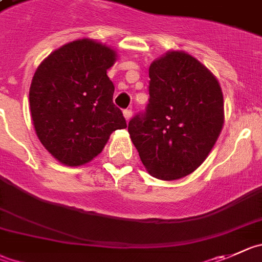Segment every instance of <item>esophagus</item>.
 <instances>
[{
  "label": "esophagus",
  "instance_id": "esophagus-1",
  "mask_svg": "<svg viewBox=\"0 0 262 262\" xmlns=\"http://www.w3.org/2000/svg\"><path fill=\"white\" fill-rule=\"evenodd\" d=\"M123 114H124V117H125L126 121H129V120H130V117H132V114H133V112H132L130 108H126V110H124Z\"/></svg>",
  "mask_w": 262,
  "mask_h": 262
}]
</instances>
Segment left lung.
Instances as JSON below:
<instances>
[{"mask_svg":"<svg viewBox=\"0 0 262 262\" xmlns=\"http://www.w3.org/2000/svg\"><path fill=\"white\" fill-rule=\"evenodd\" d=\"M148 76V103L130 119L128 132L152 177L178 180L202 164L221 133V88L208 68L182 51L155 60Z\"/></svg>","mask_w":262,"mask_h":262,"instance_id":"1","label":"left lung"}]
</instances>
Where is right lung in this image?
I'll list each match as a JSON object with an SVG mask.
<instances>
[{
  "label": "right lung",
  "mask_w": 262,
  "mask_h": 262,
  "mask_svg": "<svg viewBox=\"0 0 262 262\" xmlns=\"http://www.w3.org/2000/svg\"><path fill=\"white\" fill-rule=\"evenodd\" d=\"M115 57L111 48L84 38L51 53L36 70L29 89L33 125L43 147L63 164H85L112 132L126 128L107 76Z\"/></svg>",
  "instance_id": "right-lung-1"
}]
</instances>
